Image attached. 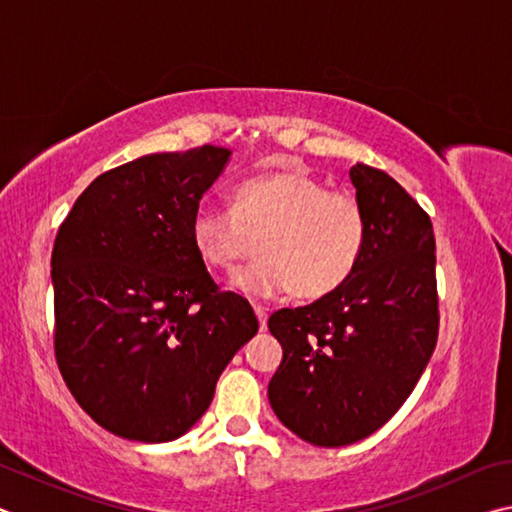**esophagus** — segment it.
<instances>
[{"label":"esophagus","instance_id":"34e87169","mask_svg":"<svg viewBox=\"0 0 512 512\" xmlns=\"http://www.w3.org/2000/svg\"><path fill=\"white\" fill-rule=\"evenodd\" d=\"M255 316H257V320H259V329H262V332H266V320H268V314H266V309L262 307V305H255Z\"/></svg>","mask_w":512,"mask_h":512}]
</instances>
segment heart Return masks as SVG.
<instances>
[{
	"instance_id": "1",
	"label": "heart",
	"mask_w": 512,
	"mask_h": 512,
	"mask_svg": "<svg viewBox=\"0 0 512 512\" xmlns=\"http://www.w3.org/2000/svg\"><path fill=\"white\" fill-rule=\"evenodd\" d=\"M192 246L212 271H235L241 259H262L239 271L232 287L255 300L287 296L318 300L350 280L368 241V219L350 194L329 192L305 171L250 178L232 194V210L198 207L189 223Z\"/></svg>"
}]
</instances>
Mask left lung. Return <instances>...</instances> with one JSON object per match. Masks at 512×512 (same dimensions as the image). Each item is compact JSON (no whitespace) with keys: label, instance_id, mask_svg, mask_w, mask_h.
Here are the masks:
<instances>
[{"label":"left lung","instance_id":"1","mask_svg":"<svg viewBox=\"0 0 512 512\" xmlns=\"http://www.w3.org/2000/svg\"><path fill=\"white\" fill-rule=\"evenodd\" d=\"M350 180L368 219L357 271L329 296L268 318L282 345L268 400L284 427L318 447L352 445L384 427L438 341L429 214L386 171L357 162Z\"/></svg>","mask_w":512,"mask_h":512}]
</instances>
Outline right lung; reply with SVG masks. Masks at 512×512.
Wrapping results in <instances>:
<instances>
[{
    "mask_svg": "<svg viewBox=\"0 0 512 512\" xmlns=\"http://www.w3.org/2000/svg\"><path fill=\"white\" fill-rule=\"evenodd\" d=\"M230 151L151 153L94 178L51 253L54 350L65 384L115 436L167 443L212 404L216 381L259 323L219 291L189 223Z\"/></svg>",
    "mask_w": 512,
    "mask_h": 512,
    "instance_id": "right-lung-1",
    "label": "right lung"
}]
</instances>
